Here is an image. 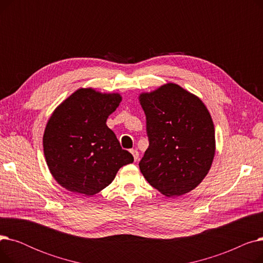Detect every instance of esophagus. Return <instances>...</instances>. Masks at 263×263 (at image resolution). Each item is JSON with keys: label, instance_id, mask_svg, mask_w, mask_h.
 <instances>
[{"label": "esophagus", "instance_id": "1", "mask_svg": "<svg viewBox=\"0 0 263 263\" xmlns=\"http://www.w3.org/2000/svg\"><path fill=\"white\" fill-rule=\"evenodd\" d=\"M131 154H132V156H133V158H134V161L139 160V157H140L139 151L135 150V149H132V150H131Z\"/></svg>", "mask_w": 263, "mask_h": 263}]
</instances>
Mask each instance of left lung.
<instances>
[{"instance_id":"obj_1","label":"left lung","mask_w":263,"mask_h":263,"mask_svg":"<svg viewBox=\"0 0 263 263\" xmlns=\"http://www.w3.org/2000/svg\"><path fill=\"white\" fill-rule=\"evenodd\" d=\"M149 147L140 170L167 197L194 190L209 173L215 155L212 117L197 96L175 83L142 92Z\"/></svg>"}]
</instances>
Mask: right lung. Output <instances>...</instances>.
Segmentation results:
<instances>
[{
    "label": "right lung",
    "mask_w": 263,
    "mask_h": 263,
    "mask_svg": "<svg viewBox=\"0 0 263 263\" xmlns=\"http://www.w3.org/2000/svg\"><path fill=\"white\" fill-rule=\"evenodd\" d=\"M121 99L118 92L79 88L54 109L43 137L44 154L51 175L66 190L92 196L133 162L106 126Z\"/></svg>",
    "instance_id": "right-lung-1"
}]
</instances>
